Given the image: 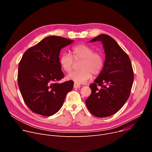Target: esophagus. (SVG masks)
I'll list each match as a JSON object with an SVG mask.
<instances>
[{"instance_id": "esophagus-1", "label": "esophagus", "mask_w": 152, "mask_h": 152, "mask_svg": "<svg viewBox=\"0 0 152 152\" xmlns=\"http://www.w3.org/2000/svg\"><path fill=\"white\" fill-rule=\"evenodd\" d=\"M80 87V85L78 83H77V82H74V85H73V87L75 88H79V87Z\"/></svg>"}]
</instances>
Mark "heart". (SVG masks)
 <instances>
[{
  "instance_id": "heart-1",
  "label": "heart",
  "mask_w": 152,
  "mask_h": 152,
  "mask_svg": "<svg viewBox=\"0 0 152 152\" xmlns=\"http://www.w3.org/2000/svg\"><path fill=\"white\" fill-rule=\"evenodd\" d=\"M72 56L64 53L60 57V65L65 72H70L75 64L80 62V70L73 72L66 76L68 80H73L77 83H84L92 76L99 75L104 66L102 54L86 44H79L72 49Z\"/></svg>"
}]
</instances>
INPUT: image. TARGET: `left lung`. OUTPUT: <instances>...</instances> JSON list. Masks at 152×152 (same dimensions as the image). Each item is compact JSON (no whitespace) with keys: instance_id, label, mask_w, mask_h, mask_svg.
Returning <instances> with one entry per match:
<instances>
[{"instance_id":"obj_1","label":"left lung","mask_w":152,"mask_h":152,"mask_svg":"<svg viewBox=\"0 0 152 152\" xmlns=\"http://www.w3.org/2000/svg\"><path fill=\"white\" fill-rule=\"evenodd\" d=\"M95 41L102 42L105 60L102 71L90 85L91 93L86 104L92 115L104 118L115 114L126 103L130 94L134 75L128 54L115 39L102 34L90 42Z\"/></svg>"}]
</instances>
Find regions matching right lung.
Returning a JSON list of instances; mask_svg holds the SVG:
<instances>
[{
  "label": "right lung",
  "mask_w": 152,
  "mask_h": 152,
  "mask_svg": "<svg viewBox=\"0 0 152 152\" xmlns=\"http://www.w3.org/2000/svg\"><path fill=\"white\" fill-rule=\"evenodd\" d=\"M73 40L51 36L30 47L19 64L18 82L23 101L32 112L50 116L62 107L73 80L59 84L64 77L59 62L61 48Z\"/></svg>",
  "instance_id": "right-lung-1"
}]
</instances>
